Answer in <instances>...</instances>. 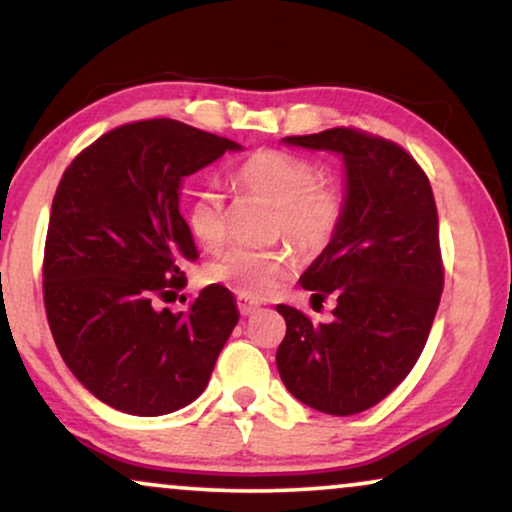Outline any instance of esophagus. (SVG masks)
<instances>
[{"label": "esophagus", "mask_w": 512, "mask_h": 512, "mask_svg": "<svg viewBox=\"0 0 512 512\" xmlns=\"http://www.w3.org/2000/svg\"><path fill=\"white\" fill-rule=\"evenodd\" d=\"M237 307H240V314H244V317H249V314H256L261 310V305L247 298H237Z\"/></svg>", "instance_id": "obj_1"}]
</instances>
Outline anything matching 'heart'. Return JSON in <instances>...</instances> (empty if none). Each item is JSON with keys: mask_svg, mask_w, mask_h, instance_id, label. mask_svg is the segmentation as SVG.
<instances>
[{"mask_svg": "<svg viewBox=\"0 0 512 512\" xmlns=\"http://www.w3.org/2000/svg\"><path fill=\"white\" fill-rule=\"evenodd\" d=\"M317 163L296 153L263 149L235 167V184L275 207L272 233L289 237L307 256L331 247L345 221V195L331 181H321ZM184 219L193 240L209 251L226 242L221 195L200 186L186 195ZM298 268L291 247L270 251L235 249L207 263L209 284L226 286L247 300H263L289 282Z\"/></svg>", "mask_w": 512, "mask_h": 512, "instance_id": "heart-1", "label": "heart"}]
</instances>
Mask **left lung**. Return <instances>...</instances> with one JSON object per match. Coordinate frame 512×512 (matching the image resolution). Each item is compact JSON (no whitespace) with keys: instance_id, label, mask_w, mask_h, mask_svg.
Segmentation results:
<instances>
[{"instance_id":"left-lung-1","label":"left lung","mask_w":512,"mask_h":512,"mask_svg":"<svg viewBox=\"0 0 512 512\" xmlns=\"http://www.w3.org/2000/svg\"><path fill=\"white\" fill-rule=\"evenodd\" d=\"M284 142L340 153L347 195L338 237L300 277L314 300L335 298L333 321L277 305V370L300 403L356 415L408 377L429 338L445 279L436 200L417 160L384 137L331 128Z\"/></svg>"}]
</instances>
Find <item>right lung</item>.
I'll return each instance as SVG.
<instances>
[{
    "label": "right lung",
    "mask_w": 512,
    "mask_h": 512,
    "mask_svg": "<svg viewBox=\"0 0 512 512\" xmlns=\"http://www.w3.org/2000/svg\"><path fill=\"white\" fill-rule=\"evenodd\" d=\"M242 146L172 118L125 123L62 174L44 249V305L76 380L111 408L158 417L205 391L240 319L209 284L186 312L160 307L186 284L193 235L179 188ZM184 298V296H181Z\"/></svg>",
    "instance_id": "obj_1"
}]
</instances>
